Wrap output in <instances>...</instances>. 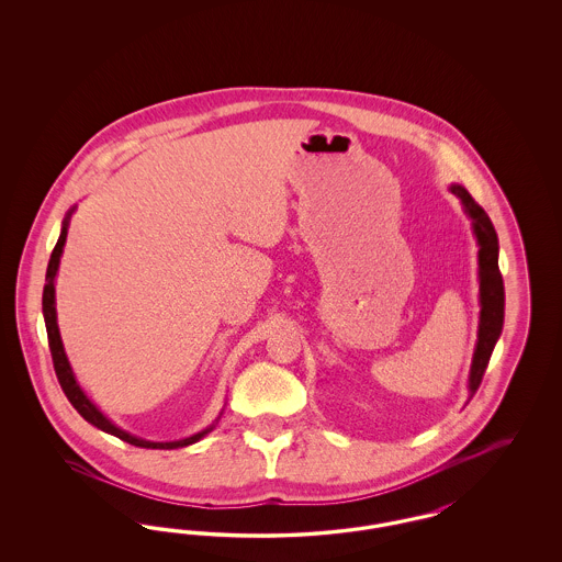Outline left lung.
<instances>
[{
  "instance_id": "8db88e82",
  "label": "left lung",
  "mask_w": 562,
  "mask_h": 562,
  "mask_svg": "<svg viewBox=\"0 0 562 562\" xmlns=\"http://www.w3.org/2000/svg\"><path fill=\"white\" fill-rule=\"evenodd\" d=\"M451 193L461 200V206L472 221V232L479 244V293H481V318H479V339L474 346L472 367L468 376V401L476 394L482 374L491 360L493 348L504 328V280L499 273V241L491 218L474 202L468 189L453 183Z\"/></svg>"
}]
</instances>
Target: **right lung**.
I'll return each instance as SVG.
<instances>
[{"label": "right lung", "instance_id": "right-lung-1", "mask_svg": "<svg viewBox=\"0 0 562 562\" xmlns=\"http://www.w3.org/2000/svg\"><path fill=\"white\" fill-rule=\"evenodd\" d=\"M76 213V206L69 209V213L65 214L63 218V227H60V236L58 241L54 246L53 255H50V261H48V269H46V286H44V296H42V310H44V322H46V333H48V344H50V353H53L54 371L58 376V383L65 392V396L69 398V402L74 404V408L80 413L81 417L92 424L94 428L103 429L111 436L134 445V447H140V449H181V447H189L198 440H202L206 434L213 431L214 426L218 424L223 411L218 413V417L214 419L213 426H209L193 436L188 438H181V440H168V442H154V440H145V438H138L126 429L117 428L108 415H103V411L90 401L86 396V392L81 390L74 369L67 360V353L63 348V339H60V333H58V322H56V291H54V280H56V273H58V266H60V257H63V248H65V241H67V229H69V221H71V214Z\"/></svg>", "mask_w": 562, "mask_h": 562}]
</instances>
